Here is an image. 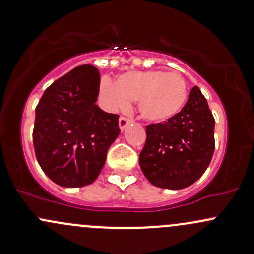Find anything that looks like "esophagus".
I'll use <instances>...</instances> for the list:
<instances>
[{"instance_id":"1","label":"esophagus","mask_w":254,"mask_h":254,"mask_svg":"<svg viewBox=\"0 0 254 254\" xmlns=\"http://www.w3.org/2000/svg\"><path fill=\"white\" fill-rule=\"evenodd\" d=\"M130 122H132V119H128V117L121 116V117H120V120H119V126L122 130H124L125 128H126L128 125L130 124Z\"/></svg>"}]
</instances>
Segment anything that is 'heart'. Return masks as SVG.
<instances>
[{
    "label": "heart",
    "mask_w": 254,
    "mask_h": 254,
    "mask_svg": "<svg viewBox=\"0 0 254 254\" xmlns=\"http://www.w3.org/2000/svg\"><path fill=\"white\" fill-rule=\"evenodd\" d=\"M100 97L110 110L126 109L130 100H134L144 119L165 122L183 110L189 91L181 73L149 70L124 73L117 82L104 78L100 82Z\"/></svg>",
    "instance_id": "1"
}]
</instances>
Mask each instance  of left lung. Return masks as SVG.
Segmentation results:
<instances>
[{"mask_svg":"<svg viewBox=\"0 0 254 254\" xmlns=\"http://www.w3.org/2000/svg\"><path fill=\"white\" fill-rule=\"evenodd\" d=\"M214 117L195 86L181 113L162 124L146 126L139 165L152 185L184 189L204 173L214 152Z\"/></svg>","mask_w":254,"mask_h":254,"instance_id":"8db88e82","label":"left lung"}]
</instances>
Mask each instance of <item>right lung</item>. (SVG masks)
Wrapping results in <instances>:
<instances>
[{"instance_id":"obj_1","label":"right lung","mask_w":254,"mask_h":254,"mask_svg":"<svg viewBox=\"0 0 254 254\" xmlns=\"http://www.w3.org/2000/svg\"><path fill=\"white\" fill-rule=\"evenodd\" d=\"M99 86L97 67L81 65L54 81L36 106L32 132L36 159L61 187L93 183L120 134L119 115L95 104Z\"/></svg>"}]
</instances>
